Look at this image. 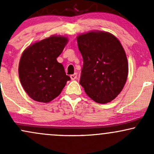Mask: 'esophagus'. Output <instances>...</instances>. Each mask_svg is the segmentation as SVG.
<instances>
[{
	"label": "esophagus",
	"instance_id": "obj_1",
	"mask_svg": "<svg viewBox=\"0 0 154 154\" xmlns=\"http://www.w3.org/2000/svg\"><path fill=\"white\" fill-rule=\"evenodd\" d=\"M77 73H75V74H73V75H70V77H71V79H72V80L75 79L76 78H77Z\"/></svg>",
	"mask_w": 154,
	"mask_h": 154
}]
</instances>
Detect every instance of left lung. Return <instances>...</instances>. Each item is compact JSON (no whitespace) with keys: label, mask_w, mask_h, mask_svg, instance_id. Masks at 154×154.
<instances>
[{"label":"left lung","mask_w":154,"mask_h":154,"mask_svg":"<svg viewBox=\"0 0 154 154\" xmlns=\"http://www.w3.org/2000/svg\"><path fill=\"white\" fill-rule=\"evenodd\" d=\"M83 58L81 85L92 100L111 102L122 91L128 61L119 40L107 32L91 31L77 37Z\"/></svg>","instance_id":"8db88e82"}]
</instances>
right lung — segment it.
<instances>
[{
    "label": "right lung",
    "mask_w": 154,
    "mask_h": 154,
    "mask_svg": "<svg viewBox=\"0 0 154 154\" xmlns=\"http://www.w3.org/2000/svg\"><path fill=\"white\" fill-rule=\"evenodd\" d=\"M68 38L52 35L27 47L21 56L19 76L28 95L35 101L48 103L59 96L70 77L56 58L68 43Z\"/></svg>",
    "instance_id": "right-lung-1"
}]
</instances>
